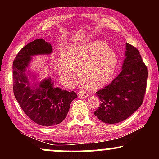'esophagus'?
<instances>
[{
    "mask_svg": "<svg viewBox=\"0 0 159 159\" xmlns=\"http://www.w3.org/2000/svg\"><path fill=\"white\" fill-rule=\"evenodd\" d=\"M78 95H79V96H81V97H82V98H87L89 96L88 93L85 92L84 90L80 91V92L78 93Z\"/></svg>",
    "mask_w": 159,
    "mask_h": 159,
    "instance_id": "1",
    "label": "esophagus"
}]
</instances>
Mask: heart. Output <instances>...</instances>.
<instances>
[{
    "instance_id": "heart-1",
    "label": "heart",
    "mask_w": 159,
    "mask_h": 159,
    "mask_svg": "<svg viewBox=\"0 0 159 159\" xmlns=\"http://www.w3.org/2000/svg\"><path fill=\"white\" fill-rule=\"evenodd\" d=\"M118 63L116 54L104 42L94 41L84 45L72 47L66 56L58 62L61 78L71 84L80 78L91 89H97L108 83L114 76Z\"/></svg>"
}]
</instances>
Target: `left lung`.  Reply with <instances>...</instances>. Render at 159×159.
I'll return each mask as SVG.
<instances>
[{
  "label": "left lung",
  "instance_id": "left-lung-1",
  "mask_svg": "<svg viewBox=\"0 0 159 159\" xmlns=\"http://www.w3.org/2000/svg\"><path fill=\"white\" fill-rule=\"evenodd\" d=\"M125 57L119 75L110 84L96 92L101 103L94 114L107 124L126 120L143 103L147 68L138 49L127 43Z\"/></svg>",
  "mask_w": 159,
  "mask_h": 159
}]
</instances>
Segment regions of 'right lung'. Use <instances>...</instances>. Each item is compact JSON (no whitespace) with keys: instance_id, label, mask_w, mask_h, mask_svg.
<instances>
[{"instance_id":"add662e5","label":"right lung","mask_w":159,"mask_h":159,"mask_svg":"<svg viewBox=\"0 0 159 159\" xmlns=\"http://www.w3.org/2000/svg\"><path fill=\"white\" fill-rule=\"evenodd\" d=\"M52 51L50 43L43 39H36L21 49L12 65L16 100L25 114L43 126H52L63 122L71 102L77 98L74 91L69 92L54 87L51 78L36 82V75L29 72L33 56L49 55Z\"/></svg>"}]
</instances>
